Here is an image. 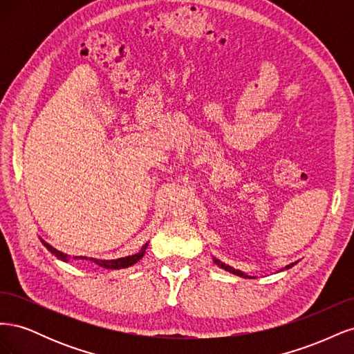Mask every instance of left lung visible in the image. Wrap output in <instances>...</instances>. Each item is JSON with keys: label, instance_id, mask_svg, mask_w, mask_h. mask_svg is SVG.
Here are the masks:
<instances>
[{"label": "left lung", "instance_id": "obj_1", "mask_svg": "<svg viewBox=\"0 0 354 354\" xmlns=\"http://www.w3.org/2000/svg\"><path fill=\"white\" fill-rule=\"evenodd\" d=\"M214 260V263H216L218 267H221V269H224L226 272H230V273H233V274H236V276H241V277H250V279H254L252 276H248V274H245L243 272H241V270H236V269H233L232 266H227V264H224V263H221L220 260H217V259H212ZM294 264H297V261L295 263H291V264H288L285 269H291V267L294 266ZM285 269H281L279 272H282V270H285Z\"/></svg>", "mask_w": 354, "mask_h": 354}]
</instances>
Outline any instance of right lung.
Masks as SVG:
<instances>
[{
	"instance_id": "add662e5",
	"label": "right lung",
	"mask_w": 354,
	"mask_h": 354,
	"mask_svg": "<svg viewBox=\"0 0 354 354\" xmlns=\"http://www.w3.org/2000/svg\"><path fill=\"white\" fill-rule=\"evenodd\" d=\"M41 239V238H39ZM42 245L46 246V248L56 257V259H59L60 261H65V263H69L71 260H88V261H93L97 266L103 267V269H111V270H120V269H125V267H130L133 264H136L138 260L143 259V255L146 254V248H147V243L143 245V248L138 251L137 254H133V255H128V257H121V259H116V260H99V259H93V257H82V255H75V257H71L65 252H62L59 250H56L55 246H51L50 243H47L44 239H41Z\"/></svg>"
}]
</instances>
